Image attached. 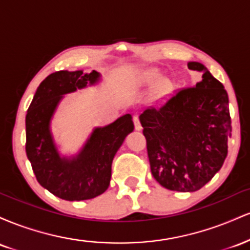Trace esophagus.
Returning a JSON list of instances; mask_svg holds the SVG:
<instances>
[{
    "label": "esophagus",
    "instance_id": "obj_1",
    "mask_svg": "<svg viewBox=\"0 0 250 250\" xmlns=\"http://www.w3.org/2000/svg\"><path fill=\"white\" fill-rule=\"evenodd\" d=\"M134 125H135V129H136L137 131L142 130V125H141V122H140V119L137 116H134Z\"/></svg>",
    "mask_w": 250,
    "mask_h": 250
}]
</instances>
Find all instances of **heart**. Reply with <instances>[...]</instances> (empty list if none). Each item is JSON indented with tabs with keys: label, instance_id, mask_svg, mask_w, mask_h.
Listing matches in <instances>:
<instances>
[{
	"label": "heart",
	"instance_id": "heart-1",
	"mask_svg": "<svg viewBox=\"0 0 250 250\" xmlns=\"http://www.w3.org/2000/svg\"><path fill=\"white\" fill-rule=\"evenodd\" d=\"M137 85L141 88H150L154 85L151 101L155 104H162L174 91V82L169 77H163L162 71L157 68L143 70L137 77Z\"/></svg>",
	"mask_w": 250,
	"mask_h": 250
}]
</instances>
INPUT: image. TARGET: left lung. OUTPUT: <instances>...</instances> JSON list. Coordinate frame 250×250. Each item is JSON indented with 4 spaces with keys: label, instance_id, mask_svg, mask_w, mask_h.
Masks as SVG:
<instances>
[{
    "label": "left lung",
    "instance_id": "obj_1",
    "mask_svg": "<svg viewBox=\"0 0 250 250\" xmlns=\"http://www.w3.org/2000/svg\"><path fill=\"white\" fill-rule=\"evenodd\" d=\"M202 80L181 90L160 109L140 115L151 174L162 187L196 191L222 167L231 136L225 87L202 63L188 62Z\"/></svg>",
    "mask_w": 250,
    "mask_h": 250
}]
</instances>
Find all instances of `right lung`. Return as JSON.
Here are the masks:
<instances>
[{
    "instance_id": "add662e5",
    "label": "right lung",
    "mask_w": 250,
    "mask_h": 250,
    "mask_svg": "<svg viewBox=\"0 0 250 250\" xmlns=\"http://www.w3.org/2000/svg\"><path fill=\"white\" fill-rule=\"evenodd\" d=\"M93 70H60L37 88L25 116V151L43 188L67 201L94 199L104 193L111 177V163L123 141L134 130L133 117L125 114L104 127H95L79 153L62 155L51 133V120L64 95L101 82Z\"/></svg>"
}]
</instances>
